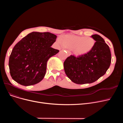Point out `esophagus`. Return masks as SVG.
Here are the masks:
<instances>
[{"label":"esophagus","mask_w":123,"mask_h":123,"mask_svg":"<svg viewBox=\"0 0 123 123\" xmlns=\"http://www.w3.org/2000/svg\"><path fill=\"white\" fill-rule=\"evenodd\" d=\"M66 52H67V55L68 56H69L71 54V53L69 51V50H66Z\"/></svg>","instance_id":"obj_1"}]
</instances>
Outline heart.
I'll return each instance as SVG.
<instances>
[{
    "mask_svg": "<svg viewBox=\"0 0 123 123\" xmlns=\"http://www.w3.org/2000/svg\"><path fill=\"white\" fill-rule=\"evenodd\" d=\"M57 41L62 47L71 48L73 53L77 56L88 54L92 50L96 43L91 37L73 35H65L58 38Z\"/></svg>",
    "mask_w": 123,
    "mask_h": 123,
    "instance_id": "b5f03b06",
    "label": "heart"
}]
</instances>
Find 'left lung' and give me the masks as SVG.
I'll list each match as a JSON object with an SVG mask.
<instances>
[{"instance_id": "obj_1", "label": "left lung", "mask_w": 123, "mask_h": 123, "mask_svg": "<svg viewBox=\"0 0 123 123\" xmlns=\"http://www.w3.org/2000/svg\"><path fill=\"white\" fill-rule=\"evenodd\" d=\"M96 41L88 54L76 57L71 55L64 62L65 74L77 84L92 83L104 75L110 66L111 54L104 39L98 34L91 36Z\"/></svg>"}]
</instances>
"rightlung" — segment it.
I'll list each match as a JSON object with an SVG mask.
<instances>
[{
    "label": "right lung",
    "mask_w": 123,
    "mask_h": 123,
    "mask_svg": "<svg viewBox=\"0 0 123 123\" xmlns=\"http://www.w3.org/2000/svg\"><path fill=\"white\" fill-rule=\"evenodd\" d=\"M56 38L50 32H32L19 41L9 59L12 78L25 86L40 82L46 74L47 61L59 51L51 47Z\"/></svg>",
    "instance_id": "1"
}]
</instances>
